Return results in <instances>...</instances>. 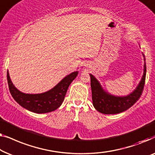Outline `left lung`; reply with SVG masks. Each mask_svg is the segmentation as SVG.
Segmentation results:
<instances>
[{
  "mask_svg": "<svg viewBox=\"0 0 155 155\" xmlns=\"http://www.w3.org/2000/svg\"><path fill=\"white\" fill-rule=\"evenodd\" d=\"M144 60L145 61V56ZM146 64H144L143 75L138 86L129 95L126 96H114L107 93L102 88L100 82L94 76L90 74L92 90L93 104L95 110L104 114H114L127 110L140 98L145 81Z\"/></svg>",
  "mask_w": 155,
  "mask_h": 155,
  "instance_id": "left-lung-1",
  "label": "left lung"
}]
</instances>
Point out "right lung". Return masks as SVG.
Instances as JSON below:
<instances>
[{"label": "right lung", "instance_id": "1", "mask_svg": "<svg viewBox=\"0 0 155 155\" xmlns=\"http://www.w3.org/2000/svg\"><path fill=\"white\" fill-rule=\"evenodd\" d=\"M78 71H74L67 75L60 83L47 92L38 94H28L15 88L7 72L8 84L13 98L19 105L27 110L37 114H43L57 110L64 101L67 89L73 80L77 77Z\"/></svg>", "mask_w": 155, "mask_h": 155}]
</instances>
